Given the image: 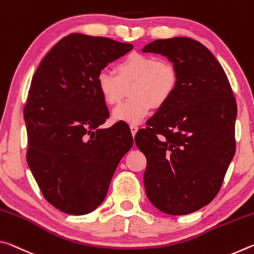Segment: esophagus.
Segmentation results:
<instances>
[{
    "label": "esophagus",
    "mask_w": 254,
    "mask_h": 254,
    "mask_svg": "<svg viewBox=\"0 0 254 254\" xmlns=\"http://www.w3.org/2000/svg\"><path fill=\"white\" fill-rule=\"evenodd\" d=\"M130 128H131V133H132V136L134 137L135 136V133L137 132V130H139V127H137L136 126H130Z\"/></svg>",
    "instance_id": "1"
}]
</instances>
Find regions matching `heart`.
<instances>
[{"instance_id":"obj_1","label":"heart","mask_w":254,"mask_h":254,"mask_svg":"<svg viewBox=\"0 0 254 254\" xmlns=\"http://www.w3.org/2000/svg\"><path fill=\"white\" fill-rule=\"evenodd\" d=\"M118 75L107 68L98 71L95 78L97 93L106 104L121 100L124 89L130 87L131 98L112 111L114 121L131 126L140 124L148 117L152 105L162 106L170 100L178 83L173 64L158 60L152 55L132 53L117 66Z\"/></svg>"}]
</instances>
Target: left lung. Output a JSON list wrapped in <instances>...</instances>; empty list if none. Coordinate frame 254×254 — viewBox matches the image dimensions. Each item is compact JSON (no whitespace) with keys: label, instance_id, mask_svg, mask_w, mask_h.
Returning a JSON list of instances; mask_svg holds the SVG:
<instances>
[{"label":"left lung","instance_id":"left-lung-1","mask_svg":"<svg viewBox=\"0 0 254 254\" xmlns=\"http://www.w3.org/2000/svg\"><path fill=\"white\" fill-rule=\"evenodd\" d=\"M142 53L165 56L178 74L173 96L134 137L147 158L145 192L163 213L190 214L217 195L234 157L235 98L220 63L198 41L159 39Z\"/></svg>","mask_w":254,"mask_h":254}]
</instances>
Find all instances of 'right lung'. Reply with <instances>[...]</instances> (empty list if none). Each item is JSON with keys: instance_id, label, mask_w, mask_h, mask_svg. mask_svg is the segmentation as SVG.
Returning <instances> with one entry per match:
<instances>
[{"instance_id": "1", "label": "right lung", "mask_w": 254, "mask_h": 254, "mask_svg": "<svg viewBox=\"0 0 254 254\" xmlns=\"http://www.w3.org/2000/svg\"><path fill=\"white\" fill-rule=\"evenodd\" d=\"M133 49L104 37L71 33L41 60L24 106L28 166L42 195L71 215L93 212L106 197L120 160L131 149L130 128L110 117L95 78Z\"/></svg>"}]
</instances>
